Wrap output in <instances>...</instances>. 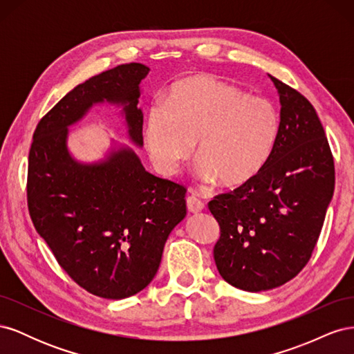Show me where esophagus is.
Returning <instances> with one entry per match:
<instances>
[{
    "label": "esophagus",
    "instance_id": "1",
    "mask_svg": "<svg viewBox=\"0 0 354 354\" xmlns=\"http://www.w3.org/2000/svg\"><path fill=\"white\" fill-rule=\"evenodd\" d=\"M186 205H187V209L190 212H194V214L201 212L203 208H205V205H203V202L198 196H195V195H190V196L186 198Z\"/></svg>",
    "mask_w": 354,
    "mask_h": 354
}]
</instances>
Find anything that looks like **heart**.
Wrapping results in <instances>:
<instances>
[{
  "instance_id": "1",
  "label": "heart",
  "mask_w": 354,
  "mask_h": 354,
  "mask_svg": "<svg viewBox=\"0 0 354 354\" xmlns=\"http://www.w3.org/2000/svg\"><path fill=\"white\" fill-rule=\"evenodd\" d=\"M281 131L276 104L199 75L176 82L146 120L145 140L160 173L174 174L194 152L196 176L241 186L260 173Z\"/></svg>"
}]
</instances>
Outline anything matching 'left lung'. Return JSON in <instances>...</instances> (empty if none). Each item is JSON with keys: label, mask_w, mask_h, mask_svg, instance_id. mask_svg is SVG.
Returning a JSON list of instances; mask_svg holds the SVG:
<instances>
[{"label": "left lung", "mask_w": 354, "mask_h": 354, "mask_svg": "<svg viewBox=\"0 0 354 354\" xmlns=\"http://www.w3.org/2000/svg\"><path fill=\"white\" fill-rule=\"evenodd\" d=\"M281 100V131L255 177L209 201L218 221V273L250 292L291 281L308 263L334 195L335 168L325 130L304 95L269 75Z\"/></svg>", "instance_id": "8db88e82"}]
</instances>
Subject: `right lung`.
I'll return each mask as SVG.
<instances>
[{"label":"right lung","mask_w":354,"mask_h":354,"mask_svg":"<svg viewBox=\"0 0 354 354\" xmlns=\"http://www.w3.org/2000/svg\"><path fill=\"white\" fill-rule=\"evenodd\" d=\"M142 63L102 72L69 91L38 122L29 151L28 208L57 263L85 291L108 299L140 292L155 277L164 245L186 217V187L147 173L133 149L82 164L68 151V128L95 103L122 106L128 136L143 146L137 108Z\"/></svg>","instance_id":"1"}]
</instances>
